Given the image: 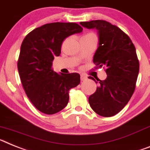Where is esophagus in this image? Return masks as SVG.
Returning a JSON list of instances; mask_svg holds the SVG:
<instances>
[{
	"label": "esophagus",
	"mask_w": 150,
	"mask_h": 150,
	"mask_svg": "<svg viewBox=\"0 0 150 150\" xmlns=\"http://www.w3.org/2000/svg\"><path fill=\"white\" fill-rule=\"evenodd\" d=\"M87 79H88V78H87V76H85V75H81V81H85L87 80Z\"/></svg>",
	"instance_id": "1"
}]
</instances>
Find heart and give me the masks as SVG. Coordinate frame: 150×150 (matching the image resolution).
I'll use <instances>...</instances> for the list:
<instances>
[{
  "mask_svg": "<svg viewBox=\"0 0 150 150\" xmlns=\"http://www.w3.org/2000/svg\"><path fill=\"white\" fill-rule=\"evenodd\" d=\"M93 35V34H91V33H90V34H88V35Z\"/></svg>",
  "mask_w": 150,
  "mask_h": 150,
  "instance_id": "1",
  "label": "heart"
}]
</instances>
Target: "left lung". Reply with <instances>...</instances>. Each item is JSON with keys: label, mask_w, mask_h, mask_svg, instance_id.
I'll return each mask as SVG.
<instances>
[{"label": "left lung", "mask_w": 150, "mask_h": 150, "mask_svg": "<svg viewBox=\"0 0 150 150\" xmlns=\"http://www.w3.org/2000/svg\"><path fill=\"white\" fill-rule=\"evenodd\" d=\"M80 24L98 31L99 46L93 62L97 68H105L107 75L105 80L97 79L99 86L88 98L90 106L101 116H113L126 106L135 90L139 73L136 49L129 36L109 22L93 20ZM89 79L95 81L93 77Z\"/></svg>", "instance_id": "obj_1"}]
</instances>
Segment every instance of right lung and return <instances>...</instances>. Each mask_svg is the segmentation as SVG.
Instances as JSON below:
<instances>
[{
	"label": "right lung",
	"instance_id": "right-lung-1",
	"mask_svg": "<svg viewBox=\"0 0 150 150\" xmlns=\"http://www.w3.org/2000/svg\"><path fill=\"white\" fill-rule=\"evenodd\" d=\"M82 30L77 23H48L32 30L22 43L17 63L21 82L31 103L44 114L64 109L69 90L80 84L79 74H57L52 64L64 39Z\"/></svg>",
	"mask_w": 150,
	"mask_h": 150
}]
</instances>
